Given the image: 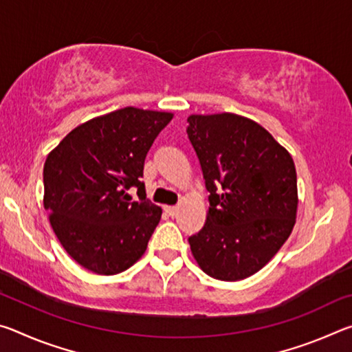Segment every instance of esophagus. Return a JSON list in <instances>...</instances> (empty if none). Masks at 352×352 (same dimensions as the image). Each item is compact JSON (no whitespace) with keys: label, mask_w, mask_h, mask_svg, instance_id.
Segmentation results:
<instances>
[{"label":"esophagus","mask_w":352,"mask_h":352,"mask_svg":"<svg viewBox=\"0 0 352 352\" xmlns=\"http://www.w3.org/2000/svg\"><path fill=\"white\" fill-rule=\"evenodd\" d=\"M164 211L168 212L170 217H174V216H177V212H178V208H177V206H166V208H164Z\"/></svg>","instance_id":"34e87169"}]
</instances>
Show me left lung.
<instances>
[{
    "label": "left lung",
    "instance_id": "8db88e82",
    "mask_svg": "<svg viewBox=\"0 0 352 352\" xmlns=\"http://www.w3.org/2000/svg\"><path fill=\"white\" fill-rule=\"evenodd\" d=\"M188 138L200 162L210 208L189 237L206 275L239 281L259 272L294 230L296 170L290 153L259 126L234 113L190 115Z\"/></svg>",
    "mask_w": 352,
    "mask_h": 352
}]
</instances>
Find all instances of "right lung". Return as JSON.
<instances>
[{
    "instance_id": "1",
    "label": "right lung",
    "mask_w": 352,
    "mask_h": 352,
    "mask_svg": "<svg viewBox=\"0 0 352 352\" xmlns=\"http://www.w3.org/2000/svg\"><path fill=\"white\" fill-rule=\"evenodd\" d=\"M174 113L126 107L80 124L47 155L45 210L58 242L98 275L127 270L162 219L140 178L148 148ZM130 187L139 189L131 201Z\"/></svg>"
}]
</instances>
